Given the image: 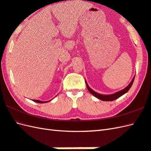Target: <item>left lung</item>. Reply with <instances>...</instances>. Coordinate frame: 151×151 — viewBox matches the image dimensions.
I'll list each match as a JSON object with an SVG mask.
<instances>
[{
    "instance_id": "1",
    "label": "left lung",
    "mask_w": 151,
    "mask_h": 151,
    "mask_svg": "<svg viewBox=\"0 0 151 151\" xmlns=\"http://www.w3.org/2000/svg\"><path fill=\"white\" fill-rule=\"evenodd\" d=\"M135 78V76H134V78L132 79V80L131 81V82L130 83V84L127 86V87H125V88L120 90V91L114 93H112V94H109V95H104V94H101V93H97L95 91H93L92 89H91L89 87V86L87 84L86 81H85L86 83V85L87 88H88V91L92 93V94L95 96L96 98H98L100 100H102V101H114V100H115L116 99L119 98V97H121L122 96H123V94H125V93H127V92L129 91V89L131 88V86L133 84V82H134V80Z\"/></svg>"
}]
</instances>
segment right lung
Returning a JSON list of instances; mask_svg holds the SVG:
<instances>
[{
  "label": "right lung",
  "instance_id": "right-lung-1",
  "mask_svg": "<svg viewBox=\"0 0 151 151\" xmlns=\"http://www.w3.org/2000/svg\"><path fill=\"white\" fill-rule=\"evenodd\" d=\"M33 101H35V102H36V103H48V102H49L50 101H51V100H50V101H39V100H33Z\"/></svg>",
  "mask_w": 151,
  "mask_h": 151
}]
</instances>
